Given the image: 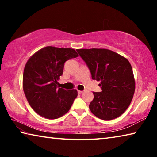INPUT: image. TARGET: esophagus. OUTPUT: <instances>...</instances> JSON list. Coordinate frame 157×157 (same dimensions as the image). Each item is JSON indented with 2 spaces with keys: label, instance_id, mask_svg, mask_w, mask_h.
I'll list each match as a JSON object with an SVG mask.
<instances>
[{
  "label": "esophagus",
  "instance_id": "obj_1",
  "mask_svg": "<svg viewBox=\"0 0 157 157\" xmlns=\"http://www.w3.org/2000/svg\"><path fill=\"white\" fill-rule=\"evenodd\" d=\"M78 93L79 94H82V93H83V91H79V90H78Z\"/></svg>",
  "mask_w": 157,
  "mask_h": 157
}]
</instances>
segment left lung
<instances>
[{
    "label": "left lung",
    "instance_id": "obj_1",
    "mask_svg": "<svg viewBox=\"0 0 157 157\" xmlns=\"http://www.w3.org/2000/svg\"><path fill=\"white\" fill-rule=\"evenodd\" d=\"M86 63L93 79L100 81L101 92H93L89 109L102 120L121 116L130 105L135 91L132 66L126 58L110 50L78 49Z\"/></svg>",
    "mask_w": 157,
    "mask_h": 157
}]
</instances>
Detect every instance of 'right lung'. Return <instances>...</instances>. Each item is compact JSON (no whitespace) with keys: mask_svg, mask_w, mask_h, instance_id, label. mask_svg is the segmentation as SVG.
<instances>
[{"mask_svg":"<svg viewBox=\"0 0 157 157\" xmlns=\"http://www.w3.org/2000/svg\"><path fill=\"white\" fill-rule=\"evenodd\" d=\"M77 57L74 49L47 46L28 59L23 71V89L28 103L39 115L57 119L70 109L78 91L58 88L57 84L64 63Z\"/></svg>","mask_w":157,"mask_h":157,"instance_id":"right-lung-1","label":"right lung"}]
</instances>
